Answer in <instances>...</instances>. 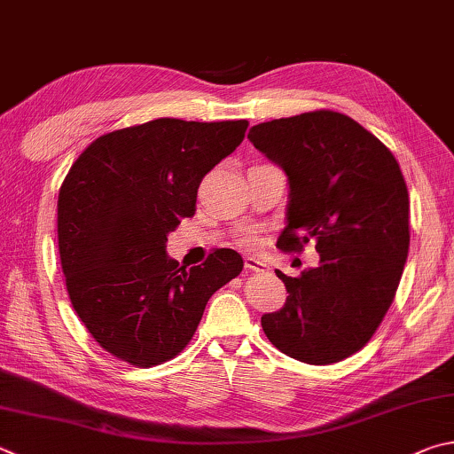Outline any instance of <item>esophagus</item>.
Returning <instances> with one entry per match:
<instances>
[{
	"label": "esophagus",
	"instance_id": "1",
	"mask_svg": "<svg viewBox=\"0 0 454 454\" xmlns=\"http://www.w3.org/2000/svg\"><path fill=\"white\" fill-rule=\"evenodd\" d=\"M244 266H246V270L255 271V274H263V271L270 270V268L266 266V263L260 262V260H255V258H246V260H244Z\"/></svg>",
	"mask_w": 454,
	"mask_h": 454
}]
</instances>
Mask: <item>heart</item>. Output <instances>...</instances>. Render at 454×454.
Returning <instances> with one entry per match:
<instances>
[{"label":"heart","instance_id":"obj_1","mask_svg":"<svg viewBox=\"0 0 454 454\" xmlns=\"http://www.w3.org/2000/svg\"><path fill=\"white\" fill-rule=\"evenodd\" d=\"M255 244H258V238H255V236H244L242 238V246H246V248H254V246Z\"/></svg>","mask_w":454,"mask_h":454}]
</instances>
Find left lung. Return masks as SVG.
<instances>
[{
	"mask_svg": "<svg viewBox=\"0 0 454 454\" xmlns=\"http://www.w3.org/2000/svg\"><path fill=\"white\" fill-rule=\"evenodd\" d=\"M250 143L290 183L278 248L316 242L319 266L286 284L284 308L263 313L271 345L309 365L357 353L381 325L409 254V191L397 159L348 114L311 111L260 122Z\"/></svg>",
	"mask_w": 454,
	"mask_h": 454,
	"instance_id": "left-lung-1",
	"label": "left lung"
}]
</instances>
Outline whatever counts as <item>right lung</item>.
I'll return each instance as SVG.
<instances>
[{
    "instance_id": "1",
    "label": "right lung",
    "mask_w": 454,
    "mask_h": 454,
    "mask_svg": "<svg viewBox=\"0 0 454 454\" xmlns=\"http://www.w3.org/2000/svg\"><path fill=\"white\" fill-rule=\"evenodd\" d=\"M248 121L154 119L90 143L59 188L57 236L73 309L105 351L135 367L176 357L210 295L240 274L216 248L186 270L167 240L196 212L202 178L244 141Z\"/></svg>"
}]
</instances>
